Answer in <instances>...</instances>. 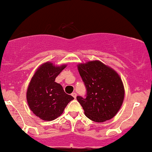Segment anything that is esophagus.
Wrapping results in <instances>:
<instances>
[{
	"label": "esophagus",
	"mask_w": 152,
	"mask_h": 152,
	"mask_svg": "<svg viewBox=\"0 0 152 152\" xmlns=\"http://www.w3.org/2000/svg\"><path fill=\"white\" fill-rule=\"evenodd\" d=\"M71 96L74 97V98H76V96H77V95H76V93L74 92V93H72V94H71Z\"/></svg>",
	"instance_id": "esophagus-1"
}]
</instances>
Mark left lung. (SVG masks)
I'll use <instances>...</instances> for the list:
<instances>
[{"instance_id": "8db88e82", "label": "left lung", "mask_w": 152, "mask_h": 152, "mask_svg": "<svg viewBox=\"0 0 152 152\" xmlns=\"http://www.w3.org/2000/svg\"><path fill=\"white\" fill-rule=\"evenodd\" d=\"M78 70L86 88V96L76 99L88 118L96 122L112 119L123 103L125 89L115 71L101 61L79 64Z\"/></svg>"}]
</instances>
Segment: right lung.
<instances>
[{
    "label": "right lung",
    "instance_id": "add662e5",
    "mask_svg": "<svg viewBox=\"0 0 152 152\" xmlns=\"http://www.w3.org/2000/svg\"><path fill=\"white\" fill-rule=\"evenodd\" d=\"M66 65L55 66L51 62L37 69L27 91V100L36 116L47 121L54 120L63 113L69 102L74 99L66 94L55 78Z\"/></svg>",
    "mask_w": 152,
    "mask_h": 152
}]
</instances>
